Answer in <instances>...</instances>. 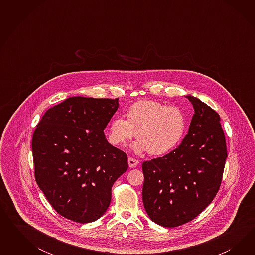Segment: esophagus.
I'll return each mask as SVG.
<instances>
[{"label":"esophagus","instance_id":"obj_1","mask_svg":"<svg viewBox=\"0 0 255 255\" xmlns=\"http://www.w3.org/2000/svg\"><path fill=\"white\" fill-rule=\"evenodd\" d=\"M138 163L139 162L137 160H135V159H133V158H128V164H129V167H130V168L135 167Z\"/></svg>","mask_w":255,"mask_h":255}]
</instances>
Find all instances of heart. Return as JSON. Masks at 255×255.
Instances as JSON below:
<instances>
[{
    "instance_id": "heart-1",
    "label": "heart",
    "mask_w": 255,
    "mask_h": 255,
    "mask_svg": "<svg viewBox=\"0 0 255 255\" xmlns=\"http://www.w3.org/2000/svg\"><path fill=\"white\" fill-rule=\"evenodd\" d=\"M126 116L127 120L116 117L111 121L108 141L123 147L136 133L138 139L131 147L137 154L147 151L152 156L168 153L185 135L187 118L183 110L159 101H138L128 108Z\"/></svg>"
}]
</instances>
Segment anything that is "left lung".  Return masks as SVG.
<instances>
[{
	"label": "left lung",
	"instance_id": "left-lung-1",
	"mask_svg": "<svg viewBox=\"0 0 255 255\" xmlns=\"http://www.w3.org/2000/svg\"><path fill=\"white\" fill-rule=\"evenodd\" d=\"M185 97L194 110L185 137L168 154L142 164L144 208L163 227L186 224L209 206L219 191L227 157L219 114L197 97Z\"/></svg>",
	"mask_w": 255,
	"mask_h": 255
}]
</instances>
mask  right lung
Masks as SVG:
<instances>
[{
	"label": "right lung",
	"instance_id": "obj_1",
	"mask_svg": "<svg viewBox=\"0 0 255 255\" xmlns=\"http://www.w3.org/2000/svg\"><path fill=\"white\" fill-rule=\"evenodd\" d=\"M119 98L73 96L49 108L37 124L31 149L39 188L55 210L79 224L107 211L111 188L127 156L104 133Z\"/></svg>",
	"mask_w": 255,
	"mask_h": 255
}]
</instances>
